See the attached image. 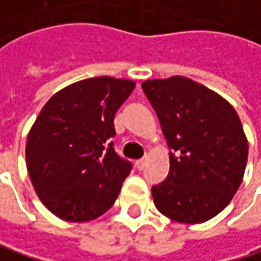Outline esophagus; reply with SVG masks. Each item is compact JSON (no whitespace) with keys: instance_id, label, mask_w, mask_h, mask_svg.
<instances>
[{"instance_id":"obj_1","label":"esophagus","mask_w":261,"mask_h":261,"mask_svg":"<svg viewBox=\"0 0 261 261\" xmlns=\"http://www.w3.org/2000/svg\"><path fill=\"white\" fill-rule=\"evenodd\" d=\"M134 166H136V168H137L139 171H142L143 168L146 166V159H139V161H136Z\"/></svg>"}]
</instances>
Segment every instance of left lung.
Wrapping results in <instances>:
<instances>
[{"instance_id": "1", "label": "left lung", "mask_w": 261, "mask_h": 261, "mask_svg": "<svg viewBox=\"0 0 261 261\" xmlns=\"http://www.w3.org/2000/svg\"><path fill=\"white\" fill-rule=\"evenodd\" d=\"M142 87L171 149L168 178L152 187L156 209L179 223L209 221L243 182L248 142L237 111L182 75L146 80Z\"/></svg>"}]
</instances>
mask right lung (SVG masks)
Here are the masks:
<instances>
[{"mask_svg":"<svg viewBox=\"0 0 261 261\" xmlns=\"http://www.w3.org/2000/svg\"><path fill=\"white\" fill-rule=\"evenodd\" d=\"M136 83L109 75L75 82L45 103L28 134L26 166L43 206L67 222L108 212L131 164L114 150V117Z\"/></svg>","mask_w":261,"mask_h":261,"instance_id":"obj_1","label":"right lung"}]
</instances>
